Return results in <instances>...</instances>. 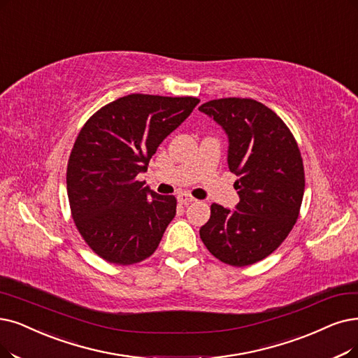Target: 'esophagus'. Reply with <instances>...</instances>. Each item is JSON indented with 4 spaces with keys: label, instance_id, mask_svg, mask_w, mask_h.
Here are the masks:
<instances>
[{
    "label": "esophagus",
    "instance_id": "34e87169",
    "mask_svg": "<svg viewBox=\"0 0 358 358\" xmlns=\"http://www.w3.org/2000/svg\"><path fill=\"white\" fill-rule=\"evenodd\" d=\"M178 201H179L180 204H189V203L196 201V199H195L192 195H189V194H179V195H178Z\"/></svg>",
    "mask_w": 358,
    "mask_h": 358
}]
</instances>
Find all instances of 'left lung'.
<instances>
[{"instance_id":"obj_1","label":"left lung","mask_w":358,"mask_h":358,"mask_svg":"<svg viewBox=\"0 0 358 358\" xmlns=\"http://www.w3.org/2000/svg\"><path fill=\"white\" fill-rule=\"evenodd\" d=\"M229 136L227 164L238 176L235 211L211 204L199 229L207 250L235 267L262 262L287 239L301 208L306 175L289 127L252 98H219L199 107Z\"/></svg>"}]
</instances>
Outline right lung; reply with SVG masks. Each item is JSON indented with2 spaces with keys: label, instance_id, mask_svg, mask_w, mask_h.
I'll use <instances>...</instances> for the list:
<instances>
[{
  "label": "right lung",
  "instance_id": "right-lung-1",
  "mask_svg": "<svg viewBox=\"0 0 358 358\" xmlns=\"http://www.w3.org/2000/svg\"><path fill=\"white\" fill-rule=\"evenodd\" d=\"M198 103L195 96L131 94L82 126L67 162V196L80 236L103 260L131 266L159 247L176 198L144 188L136 176Z\"/></svg>",
  "mask_w": 358,
  "mask_h": 358
}]
</instances>
